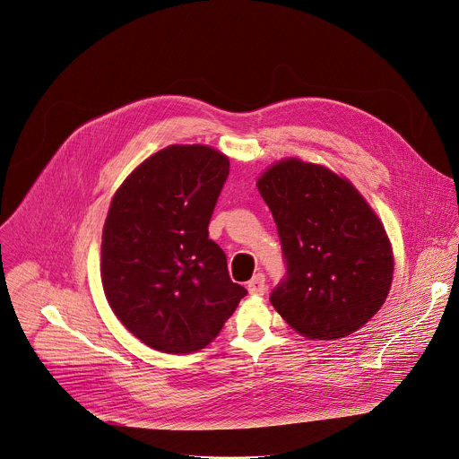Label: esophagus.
I'll return each mask as SVG.
<instances>
[{
	"label": "esophagus",
	"mask_w": 459,
	"mask_h": 459,
	"mask_svg": "<svg viewBox=\"0 0 459 459\" xmlns=\"http://www.w3.org/2000/svg\"><path fill=\"white\" fill-rule=\"evenodd\" d=\"M247 288H248V293H250V295H263V293L266 291L264 275H263V273H255V275L248 281Z\"/></svg>",
	"instance_id": "34e87169"
}]
</instances>
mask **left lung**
<instances>
[{
	"mask_svg": "<svg viewBox=\"0 0 459 459\" xmlns=\"http://www.w3.org/2000/svg\"><path fill=\"white\" fill-rule=\"evenodd\" d=\"M277 225L286 277L270 295L275 311L309 340L363 327L394 279L386 230L359 191L329 168L284 159L257 180Z\"/></svg>",
	"mask_w": 459,
	"mask_h": 459,
	"instance_id": "1",
	"label": "left lung"
}]
</instances>
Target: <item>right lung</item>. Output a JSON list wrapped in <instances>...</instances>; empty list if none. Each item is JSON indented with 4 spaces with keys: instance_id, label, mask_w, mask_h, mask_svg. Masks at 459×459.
Here are the masks:
<instances>
[{
    "instance_id": "add662e5",
    "label": "right lung",
    "mask_w": 459,
    "mask_h": 459,
    "mask_svg": "<svg viewBox=\"0 0 459 459\" xmlns=\"http://www.w3.org/2000/svg\"><path fill=\"white\" fill-rule=\"evenodd\" d=\"M229 166L214 148L171 144L139 164L110 202L103 291L119 322L155 351L204 349L247 295L207 230Z\"/></svg>"
}]
</instances>
